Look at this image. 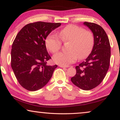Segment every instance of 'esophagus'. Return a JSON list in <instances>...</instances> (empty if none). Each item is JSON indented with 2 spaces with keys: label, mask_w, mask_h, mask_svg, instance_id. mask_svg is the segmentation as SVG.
<instances>
[{
  "label": "esophagus",
  "mask_w": 120,
  "mask_h": 120,
  "mask_svg": "<svg viewBox=\"0 0 120 120\" xmlns=\"http://www.w3.org/2000/svg\"><path fill=\"white\" fill-rule=\"evenodd\" d=\"M60 67H61V68H68V66H64V65H59Z\"/></svg>",
  "instance_id": "1"
}]
</instances>
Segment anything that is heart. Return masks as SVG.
<instances>
[{"label":"heart","instance_id":"heart-1","mask_svg":"<svg viewBox=\"0 0 120 120\" xmlns=\"http://www.w3.org/2000/svg\"><path fill=\"white\" fill-rule=\"evenodd\" d=\"M59 37L60 39L55 35H48L45 39V45L51 53H55L62 47L60 40L63 42H69L67 46L69 51L60 52L53 57L55 63L64 66L74 63L78 58H86L94 44V38L91 32L72 24L62 29L59 33Z\"/></svg>","mask_w":120,"mask_h":120}]
</instances>
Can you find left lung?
I'll return each instance as SVG.
<instances>
[{
  "label": "left lung",
  "mask_w": 120,
  "mask_h": 120,
  "mask_svg": "<svg viewBox=\"0 0 120 120\" xmlns=\"http://www.w3.org/2000/svg\"><path fill=\"white\" fill-rule=\"evenodd\" d=\"M83 24L93 33L94 45L87 58L75 67L76 74L71 81L75 86L87 91L96 87L104 79L110 65L111 50L109 38L101 26L87 22Z\"/></svg>",
  "instance_id": "obj_1"
}]
</instances>
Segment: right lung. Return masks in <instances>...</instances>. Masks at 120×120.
Masks as SVG:
<instances>
[{"mask_svg": "<svg viewBox=\"0 0 120 120\" xmlns=\"http://www.w3.org/2000/svg\"><path fill=\"white\" fill-rule=\"evenodd\" d=\"M60 23L37 22L21 29L12 45L11 65L19 84L30 91H37L47 84L57 65H47L51 58L45 40Z\"/></svg>", "mask_w": 120, "mask_h": 120, "instance_id": "right-lung-1", "label": "right lung"}]
</instances>
